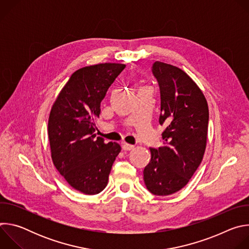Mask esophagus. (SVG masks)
<instances>
[{"label":"esophagus","mask_w":249,"mask_h":249,"mask_svg":"<svg viewBox=\"0 0 249 249\" xmlns=\"http://www.w3.org/2000/svg\"><path fill=\"white\" fill-rule=\"evenodd\" d=\"M122 149L124 151H131V150L134 149V146L130 145V144H127V143H122Z\"/></svg>","instance_id":"esophagus-1"}]
</instances>
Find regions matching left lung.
<instances>
[{"mask_svg":"<svg viewBox=\"0 0 249 249\" xmlns=\"http://www.w3.org/2000/svg\"><path fill=\"white\" fill-rule=\"evenodd\" d=\"M152 72L160 92L159 122L165 129L162 146L150 148L151 161L143 173L151 193L166 196L182 189L203 160L209 109L203 92L181 69L157 61Z\"/></svg>","mask_w":249,"mask_h":249,"instance_id":"obj_1","label":"left lung"}]
</instances>
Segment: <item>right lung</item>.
Returning <instances> with one entry per match:
<instances>
[{"instance_id": "1", "label": "right lung", "mask_w": 249, "mask_h": 249, "mask_svg": "<svg viewBox=\"0 0 249 249\" xmlns=\"http://www.w3.org/2000/svg\"><path fill=\"white\" fill-rule=\"evenodd\" d=\"M124 64L104 63L79 69L56 98L48 120L54 165L74 189L88 195L107 185L112 164L121 151L117 143L96 137L100 102L124 70Z\"/></svg>"}]
</instances>
